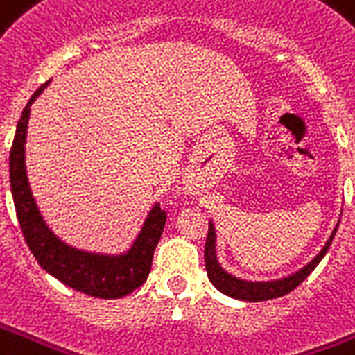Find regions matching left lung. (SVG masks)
I'll return each mask as SVG.
<instances>
[{
	"label": "left lung",
	"mask_w": 355,
	"mask_h": 355,
	"mask_svg": "<svg viewBox=\"0 0 355 355\" xmlns=\"http://www.w3.org/2000/svg\"><path fill=\"white\" fill-rule=\"evenodd\" d=\"M335 232L334 231L331 238L328 240V243L324 245V250L316 255L315 261H311L304 270H300L297 274L286 277V279L281 281H272V283H248V281H240L236 277H232L227 272H223L216 261V232H214L212 223L208 225V234H207V243H205V264H207V274L208 279L212 281V285L221 291L223 294L231 297H236V300H245V302H264V300H274V297H281L292 292L300 283H304V279L307 275L318 266V262L322 261V257L326 255V251L329 250L331 245V240H334Z\"/></svg>",
	"instance_id": "1"
}]
</instances>
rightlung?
I'll return each instance as SVG.
<instances>
[{
	"label": "right lung",
	"instance_id": "obj_1",
	"mask_svg": "<svg viewBox=\"0 0 355 355\" xmlns=\"http://www.w3.org/2000/svg\"><path fill=\"white\" fill-rule=\"evenodd\" d=\"M48 83L40 85L31 100L21 112V117L16 126L15 141L10 147L9 171L10 191L15 199L16 218L20 223L21 234L26 238L29 250L33 253L40 266L48 274L58 277L61 283L69 285L87 296L115 300L130 294L145 283L150 266H153L154 250L158 245L167 214L159 207H154L143 225L141 234L134 242V248L123 257H100L76 251L51 234L35 205L31 189L26 177V162H24V143H26L27 121H29V105L42 93Z\"/></svg>",
	"mask_w": 355,
	"mask_h": 355
}]
</instances>
